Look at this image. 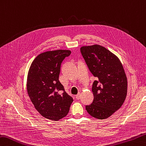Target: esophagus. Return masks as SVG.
Segmentation results:
<instances>
[{"label":"esophagus","mask_w":146,"mask_h":146,"mask_svg":"<svg viewBox=\"0 0 146 146\" xmlns=\"http://www.w3.org/2000/svg\"><path fill=\"white\" fill-rule=\"evenodd\" d=\"M80 97H81L80 92H78V94H77V95L76 96V99H80Z\"/></svg>","instance_id":"obj_1"}]
</instances>
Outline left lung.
I'll use <instances>...</instances> for the list:
<instances>
[{
    "instance_id": "obj_1",
    "label": "left lung",
    "mask_w": 146,
    "mask_h": 146,
    "mask_svg": "<svg viewBox=\"0 0 146 146\" xmlns=\"http://www.w3.org/2000/svg\"><path fill=\"white\" fill-rule=\"evenodd\" d=\"M80 51L90 72L98 78L93 83L94 101L85 109L90 116L103 119L118 110L127 94V78L120 60L100 45L82 46Z\"/></svg>"
}]
</instances>
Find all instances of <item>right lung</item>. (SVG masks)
<instances>
[{
    "label": "right lung",
    "mask_w": 146,
    "mask_h": 146,
    "mask_svg": "<svg viewBox=\"0 0 146 146\" xmlns=\"http://www.w3.org/2000/svg\"><path fill=\"white\" fill-rule=\"evenodd\" d=\"M69 50H56L40 54L31 62L28 73L27 89L35 109L44 118L58 121L69 112L73 98L59 80L61 65Z\"/></svg>",
    "instance_id": "obj_1"
}]
</instances>
